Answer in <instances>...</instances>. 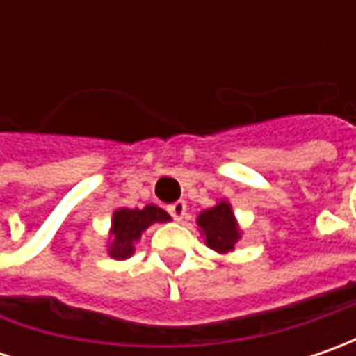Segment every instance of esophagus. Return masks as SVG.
Returning a JSON list of instances; mask_svg holds the SVG:
<instances>
[{"mask_svg":"<svg viewBox=\"0 0 356 356\" xmlns=\"http://www.w3.org/2000/svg\"><path fill=\"white\" fill-rule=\"evenodd\" d=\"M168 212H170V216L176 220V222H182L186 216V202H174V204H170L168 206Z\"/></svg>","mask_w":356,"mask_h":356,"instance_id":"34e87169","label":"esophagus"}]
</instances>
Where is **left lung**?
<instances>
[{
    "mask_svg": "<svg viewBox=\"0 0 356 356\" xmlns=\"http://www.w3.org/2000/svg\"><path fill=\"white\" fill-rule=\"evenodd\" d=\"M200 236L204 243L220 255H226L236 250V243L241 239V227L232 210V204L226 198L218 200L216 206L204 210L196 218Z\"/></svg>",
    "mask_w": 356,
    "mask_h": 356,
    "instance_id": "8db88e82",
    "label": "left lung"
}]
</instances>
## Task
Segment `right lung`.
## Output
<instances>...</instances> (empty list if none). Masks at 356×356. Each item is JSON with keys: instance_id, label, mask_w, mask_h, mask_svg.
<instances>
[{"instance_id": "1", "label": "right lung", "mask_w": 356, "mask_h": 356, "mask_svg": "<svg viewBox=\"0 0 356 356\" xmlns=\"http://www.w3.org/2000/svg\"><path fill=\"white\" fill-rule=\"evenodd\" d=\"M172 218L168 212L148 204L144 208H117L113 212L108 239H106V253L113 259H129L134 253V243L143 238V234L152 224H166Z\"/></svg>"}]
</instances>
